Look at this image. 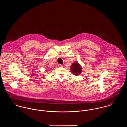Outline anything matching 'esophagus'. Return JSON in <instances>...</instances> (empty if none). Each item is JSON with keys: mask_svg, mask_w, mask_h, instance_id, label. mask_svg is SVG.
Masks as SVG:
<instances>
[{"mask_svg": "<svg viewBox=\"0 0 127 127\" xmlns=\"http://www.w3.org/2000/svg\"><path fill=\"white\" fill-rule=\"evenodd\" d=\"M58 66L59 67H63L64 66V65H62V64H58Z\"/></svg>", "mask_w": 127, "mask_h": 127, "instance_id": "esophagus-1", "label": "esophagus"}]
</instances>
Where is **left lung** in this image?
<instances>
[{
  "mask_svg": "<svg viewBox=\"0 0 127 127\" xmlns=\"http://www.w3.org/2000/svg\"><path fill=\"white\" fill-rule=\"evenodd\" d=\"M70 70L73 75L78 76L82 72V67L78 62H74L71 66Z\"/></svg>",
  "mask_w": 127,
  "mask_h": 127,
  "instance_id": "obj_1",
  "label": "left lung"
}]
</instances>
